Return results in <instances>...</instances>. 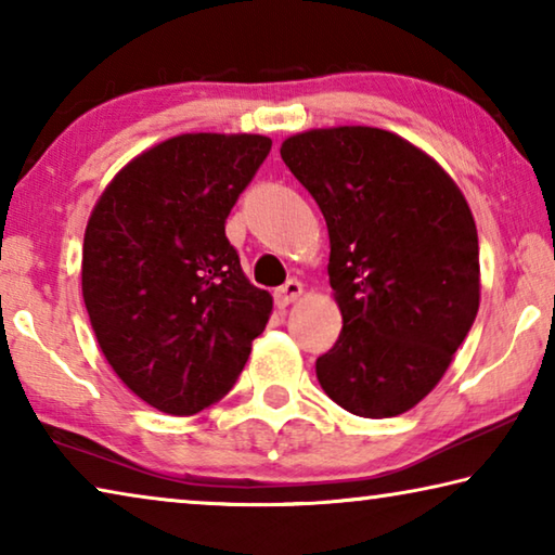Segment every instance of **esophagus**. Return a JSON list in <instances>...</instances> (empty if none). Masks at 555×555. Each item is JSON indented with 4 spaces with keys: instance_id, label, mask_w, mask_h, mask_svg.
Returning a JSON list of instances; mask_svg holds the SVG:
<instances>
[{
    "instance_id": "esophagus-1",
    "label": "esophagus",
    "mask_w": 555,
    "mask_h": 555,
    "mask_svg": "<svg viewBox=\"0 0 555 555\" xmlns=\"http://www.w3.org/2000/svg\"><path fill=\"white\" fill-rule=\"evenodd\" d=\"M300 296H304V284H300V281H296V279L286 281L284 286H279V288L274 291V300H276L279 308L291 306V304H294V300H298Z\"/></svg>"
}]
</instances>
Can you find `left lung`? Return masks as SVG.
<instances>
[{
    "mask_svg": "<svg viewBox=\"0 0 555 555\" xmlns=\"http://www.w3.org/2000/svg\"><path fill=\"white\" fill-rule=\"evenodd\" d=\"M281 158L331 237L343 331L318 357V382L354 416H399L434 391L480 308L465 195L426 152L377 127L300 131Z\"/></svg>",
    "mask_w": 555,
    "mask_h": 555,
    "instance_id": "1",
    "label": "left lung"
}]
</instances>
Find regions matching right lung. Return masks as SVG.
Returning <instances> with one entry per match:
<instances>
[{
  "instance_id": "right-lung-1",
  "label": "right lung",
  "mask_w": 555,
  "mask_h": 555,
  "mask_svg": "<svg viewBox=\"0 0 555 555\" xmlns=\"http://www.w3.org/2000/svg\"><path fill=\"white\" fill-rule=\"evenodd\" d=\"M261 134H181L121 168L92 208L82 298L117 377L171 416H193L237 382L269 315L224 220L264 164Z\"/></svg>"
}]
</instances>
